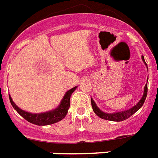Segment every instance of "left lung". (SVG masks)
<instances>
[{"label":"left lung","instance_id":"obj_1","mask_svg":"<svg viewBox=\"0 0 158 158\" xmlns=\"http://www.w3.org/2000/svg\"><path fill=\"white\" fill-rule=\"evenodd\" d=\"M142 60L144 63V64L146 65L147 69H148V66H147V64L145 63V60H144V56H141ZM147 82H148V78H147ZM147 92H148V84L146 83L144 89V94H143V96L140 98V100L137 103L135 104L134 106H132L131 108L128 109V110H123V111H118V112H114V113H106V112L102 111V110H100L99 108L98 107L97 104L95 103L94 99L91 98V105H92V107H93V110L94 111V113L97 114L98 116L100 117L102 119H106V120L110 121H115V122H120V121H123L125 119L128 118L129 117H131L133 114H135V112L137 111L140 108H141V106L144 104V101L146 99L147 97Z\"/></svg>","mask_w":158,"mask_h":158}]
</instances>
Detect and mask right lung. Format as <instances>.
Returning <instances> with one entry per match:
<instances>
[{
    "label": "right lung",
    "mask_w": 158,
    "mask_h": 158,
    "mask_svg": "<svg viewBox=\"0 0 158 158\" xmlns=\"http://www.w3.org/2000/svg\"><path fill=\"white\" fill-rule=\"evenodd\" d=\"M77 88V87L75 86L69 90H68L64 95L60 105L56 108H55L54 110H49L48 112H43V113H31V112L25 111L14 103L10 95L9 96H10L11 105L21 116H23L26 120L33 124L45 126V125H50L57 123L59 121L62 120L66 116L69 108L70 106V97Z\"/></svg>",
    "instance_id": "1"
}]
</instances>
